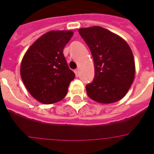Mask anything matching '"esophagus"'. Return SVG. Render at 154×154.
<instances>
[{"instance_id":"esophagus-1","label":"esophagus","mask_w":154,"mask_h":154,"mask_svg":"<svg viewBox=\"0 0 154 154\" xmlns=\"http://www.w3.org/2000/svg\"><path fill=\"white\" fill-rule=\"evenodd\" d=\"M75 74H76V77H78L79 76V70L78 69H76L75 71H74Z\"/></svg>"}]
</instances>
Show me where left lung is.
<instances>
[{
	"label": "left lung",
	"mask_w": 154,
	"mask_h": 154,
	"mask_svg": "<svg viewBox=\"0 0 154 154\" xmlns=\"http://www.w3.org/2000/svg\"><path fill=\"white\" fill-rule=\"evenodd\" d=\"M78 32L94 59V80L86 86L88 96L100 103L122 100L135 79V60L129 45L100 26L80 28Z\"/></svg>",
	"instance_id": "left-lung-1"
}]
</instances>
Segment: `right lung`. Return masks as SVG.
<instances>
[{
  "label": "right lung",
  "instance_id": "add662e5",
  "mask_svg": "<svg viewBox=\"0 0 154 154\" xmlns=\"http://www.w3.org/2000/svg\"><path fill=\"white\" fill-rule=\"evenodd\" d=\"M72 35V31H50L36 40L23 58V82L41 103L50 104L63 100L75 77L63 54Z\"/></svg>",
  "mask_w": 154,
  "mask_h": 154
}]
</instances>
